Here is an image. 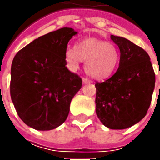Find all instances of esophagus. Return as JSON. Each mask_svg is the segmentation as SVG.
<instances>
[{"mask_svg": "<svg viewBox=\"0 0 160 160\" xmlns=\"http://www.w3.org/2000/svg\"><path fill=\"white\" fill-rule=\"evenodd\" d=\"M92 81L90 80L89 78H86V77H83V83H91Z\"/></svg>", "mask_w": 160, "mask_h": 160, "instance_id": "esophagus-1", "label": "esophagus"}]
</instances>
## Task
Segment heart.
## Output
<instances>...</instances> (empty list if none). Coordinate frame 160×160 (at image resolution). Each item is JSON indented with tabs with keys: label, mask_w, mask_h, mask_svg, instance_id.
I'll return each mask as SVG.
<instances>
[{
	"label": "heart",
	"mask_w": 160,
	"mask_h": 160,
	"mask_svg": "<svg viewBox=\"0 0 160 160\" xmlns=\"http://www.w3.org/2000/svg\"><path fill=\"white\" fill-rule=\"evenodd\" d=\"M119 58V51L115 44L96 38L80 41L74 49H67L65 52V58L72 69H77L81 60L85 61L86 73L96 79L111 76L118 65Z\"/></svg>",
	"instance_id": "1"
}]
</instances>
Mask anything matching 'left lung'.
Segmentation results:
<instances>
[{
    "label": "left lung",
    "instance_id": "obj_1",
    "mask_svg": "<svg viewBox=\"0 0 160 160\" xmlns=\"http://www.w3.org/2000/svg\"><path fill=\"white\" fill-rule=\"evenodd\" d=\"M120 50L119 67L104 82H96V114L110 129H126L142 119L151 102L155 73L149 54L131 41L110 36Z\"/></svg>",
    "mask_w": 160,
    "mask_h": 160
}]
</instances>
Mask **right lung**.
<instances>
[{
  "label": "right lung",
  "mask_w": 160,
  "mask_h": 160,
  "mask_svg": "<svg viewBox=\"0 0 160 160\" xmlns=\"http://www.w3.org/2000/svg\"><path fill=\"white\" fill-rule=\"evenodd\" d=\"M77 34L63 28L44 34L16 54L11 64L10 97L21 120L35 130L63 124L82 79L66 67L68 43Z\"/></svg>",
  "instance_id": "obj_1"
}]
</instances>
